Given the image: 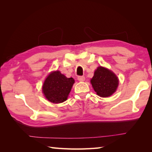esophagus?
Masks as SVG:
<instances>
[{"mask_svg": "<svg viewBox=\"0 0 152 152\" xmlns=\"http://www.w3.org/2000/svg\"><path fill=\"white\" fill-rule=\"evenodd\" d=\"M78 81H80V82H83L85 80V77L84 76H78Z\"/></svg>", "mask_w": 152, "mask_h": 152, "instance_id": "esophagus-1", "label": "esophagus"}]
</instances>
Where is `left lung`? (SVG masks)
I'll use <instances>...</instances> for the list:
<instances>
[{
	"label": "left lung",
	"instance_id": "obj_1",
	"mask_svg": "<svg viewBox=\"0 0 152 152\" xmlns=\"http://www.w3.org/2000/svg\"><path fill=\"white\" fill-rule=\"evenodd\" d=\"M91 83L96 94L101 97H107L116 91L119 81L114 72L104 67L99 66Z\"/></svg>",
	"mask_w": 152,
	"mask_h": 152
}]
</instances>
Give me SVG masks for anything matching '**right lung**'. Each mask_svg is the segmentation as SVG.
Wrapping results in <instances>:
<instances>
[{
  "mask_svg": "<svg viewBox=\"0 0 152 152\" xmlns=\"http://www.w3.org/2000/svg\"><path fill=\"white\" fill-rule=\"evenodd\" d=\"M74 83L72 78H66L59 71L53 72L45 80L42 87L43 93L51 102H63L67 99Z\"/></svg>",
  "mask_w": 152,
  "mask_h": 152,
  "instance_id": "obj_1",
  "label": "right lung"
}]
</instances>
